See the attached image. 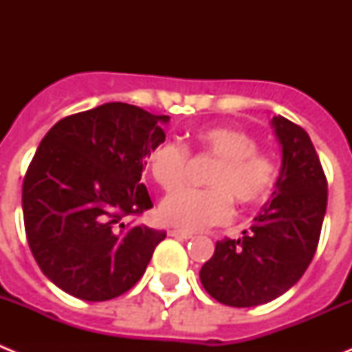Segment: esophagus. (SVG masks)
<instances>
[{"label":"esophagus","mask_w":352,"mask_h":352,"mask_svg":"<svg viewBox=\"0 0 352 352\" xmlns=\"http://www.w3.org/2000/svg\"><path fill=\"white\" fill-rule=\"evenodd\" d=\"M169 236H173V238H179V239H190L192 238L190 232L179 231V229H170Z\"/></svg>","instance_id":"1"}]
</instances>
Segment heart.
<instances>
[{"mask_svg": "<svg viewBox=\"0 0 352 352\" xmlns=\"http://www.w3.org/2000/svg\"><path fill=\"white\" fill-rule=\"evenodd\" d=\"M192 144L217 158L208 176L211 188H183L167 195L158 208L164 223L183 231H201L231 219L232 201L239 206H254L272 194L275 162L257 151L256 138L248 132L234 126H208L194 133ZM146 164L164 190H174L185 179L188 149L176 141H162L149 149Z\"/></svg>", "mask_w": 352, "mask_h": 352, "instance_id": "heart-1", "label": "heart"}]
</instances>
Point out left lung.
<instances>
[{
	"instance_id": "left-lung-1",
	"label": "left lung",
	"mask_w": 352,
	"mask_h": 352,
	"mask_svg": "<svg viewBox=\"0 0 352 352\" xmlns=\"http://www.w3.org/2000/svg\"><path fill=\"white\" fill-rule=\"evenodd\" d=\"M282 167L272 201L250 229L226 238L199 272L210 296L229 307H257L282 296L312 263L328 203V183L309 133L273 116Z\"/></svg>"
}]
</instances>
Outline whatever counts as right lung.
Wrapping results in <instances>:
<instances>
[{"instance_id":"1","label":"right lung","mask_w":352,"mask_h":352,"mask_svg":"<svg viewBox=\"0 0 352 352\" xmlns=\"http://www.w3.org/2000/svg\"><path fill=\"white\" fill-rule=\"evenodd\" d=\"M167 123L109 102L63 118L40 142L23 183L24 229L43 275L70 296L105 301L126 292L166 238L125 219L153 208L142 167L166 141Z\"/></svg>"}]
</instances>
